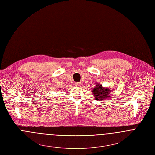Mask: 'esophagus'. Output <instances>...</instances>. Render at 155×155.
I'll return each mask as SVG.
<instances>
[{"mask_svg":"<svg viewBox=\"0 0 155 155\" xmlns=\"http://www.w3.org/2000/svg\"><path fill=\"white\" fill-rule=\"evenodd\" d=\"M81 82H76V84H75V85H76V86H77V87H80L81 85Z\"/></svg>","mask_w":155,"mask_h":155,"instance_id":"obj_1","label":"esophagus"}]
</instances>
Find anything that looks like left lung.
Here are the masks:
<instances>
[{
    "label": "left lung",
    "mask_w": 155,
    "mask_h": 155,
    "mask_svg": "<svg viewBox=\"0 0 155 155\" xmlns=\"http://www.w3.org/2000/svg\"><path fill=\"white\" fill-rule=\"evenodd\" d=\"M113 91L114 90L108 87H103V85L99 83H95V86L92 89L91 92L96 100L103 101L110 97V93Z\"/></svg>",
    "instance_id": "obj_1"
}]
</instances>
